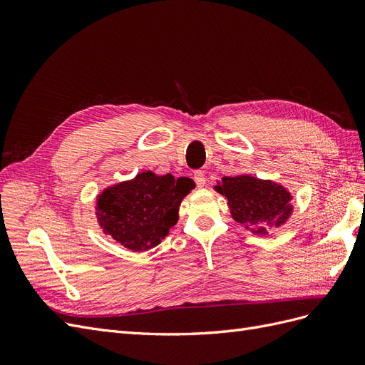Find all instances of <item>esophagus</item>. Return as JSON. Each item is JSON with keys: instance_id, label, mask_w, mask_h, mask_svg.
Instances as JSON below:
<instances>
[{"instance_id": "esophagus-1", "label": "esophagus", "mask_w": 365, "mask_h": 365, "mask_svg": "<svg viewBox=\"0 0 365 365\" xmlns=\"http://www.w3.org/2000/svg\"><path fill=\"white\" fill-rule=\"evenodd\" d=\"M193 180L196 182V187H204L205 185V175L202 170H196L193 173Z\"/></svg>"}]
</instances>
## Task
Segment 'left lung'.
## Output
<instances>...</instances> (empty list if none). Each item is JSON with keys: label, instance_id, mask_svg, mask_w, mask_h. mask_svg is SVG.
Instances as JSON below:
<instances>
[{"label": "left lung", "instance_id": "left-lung-1", "mask_svg": "<svg viewBox=\"0 0 365 365\" xmlns=\"http://www.w3.org/2000/svg\"><path fill=\"white\" fill-rule=\"evenodd\" d=\"M215 190L225 195L236 222L254 228L252 233L267 235V225L280 227L292 213L291 193L283 185L257 180L250 175L224 176Z\"/></svg>", "mask_w": 365, "mask_h": 365}]
</instances>
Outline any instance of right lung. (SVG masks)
Segmentation results:
<instances>
[{
	"label": "right lung",
	"mask_w": 365,
	"mask_h": 365,
	"mask_svg": "<svg viewBox=\"0 0 365 365\" xmlns=\"http://www.w3.org/2000/svg\"><path fill=\"white\" fill-rule=\"evenodd\" d=\"M195 187L190 178L170 173H138L134 180L108 187L97 197V219L118 244L132 251L157 247L178 222L184 196Z\"/></svg>",
	"instance_id": "1"
}]
</instances>
